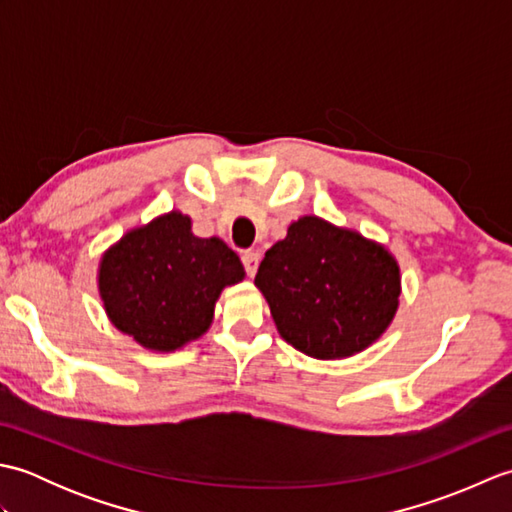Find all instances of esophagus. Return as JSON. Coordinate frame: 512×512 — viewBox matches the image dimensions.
Returning a JSON list of instances; mask_svg holds the SVG:
<instances>
[{
	"label": "esophagus",
	"mask_w": 512,
	"mask_h": 512,
	"mask_svg": "<svg viewBox=\"0 0 512 512\" xmlns=\"http://www.w3.org/2000/svg\"><path fill=\"white\" fill-rule=\"evenodd\" d=\"M242 264H244V268H246V275L253 277V275L257 273V266H259V255L255 253V250H244Z\"/></svg>",
	"instance_id": "obj_1"
}]
</instances>
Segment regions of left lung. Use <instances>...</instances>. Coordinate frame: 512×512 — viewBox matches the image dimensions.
Here are the masks:
<instances>
[{
    "mask_svg": "<svg viewBox=\"0 0 512 512\" xmlns=\"http://www.w3.org/2000/svg\"><path fill=\"white\" fill-rule=\"evenodd\" d=\"M255 286L279 334L299 352L330 361L365 350L387 330L400 273L383 246L310 215L266 250Z\"/></svg>",
    "mask_w": 512,
    "mask_h": 512,
    "instance_id": "obj_1",
    "label": "left lung"
}]
</instances>
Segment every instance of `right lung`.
<instances>
[{
  "label": "right lung",
  "mask_w": 512,
  "mask_h": 512,
  "mask_svg": "<svg viewBox=\"0 0 512 512\" xmlns=\"http://www.w3.org/2000/svg\"><path fill=\"white\" fill-rule=\"evenodd\" d=\"M242 279L233 250L217 237H195L189 217L176 211L127 233L99 270L107 317L158 352L178 350L209 330L222 288Z\"/></svg>",
  "instance_id": "1"
}]
</instances>
